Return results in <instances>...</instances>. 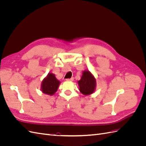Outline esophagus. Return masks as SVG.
<instances>
[{
  "label": "esophagus",
  "instance_id": "34e87169",
  "mask_svg": "<svg viewBox=\"0 0 146 146\" xmlns=\"http://www.w3.org/2000/svg\"><path fill=\"white\" fill-rule=\"evenodd\" d=\"M66 80H67V81H73L74 80V78L72 77V78H68V79H66Z\"/></svg>",
  "mask_w": 146,
  "mask_h": 146
}]
</instances>
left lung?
Segmentation results:
<instances>
[{"mask_svg":"<svg viewBox=\"0 0 146 146\" xmlns=\"http://www.w3.org/2000/svg\"><path fill=\"white\" fill-rule=\"evenodd\" d=\"M79 91L85 96L93 94L96 88V79L89 70H85L82 72L80 80L78 81Z\"/></svg>","mask_w":146,"mask_h":146,"instance_id":"8db88e82","label":"left lung"}]
</instances>
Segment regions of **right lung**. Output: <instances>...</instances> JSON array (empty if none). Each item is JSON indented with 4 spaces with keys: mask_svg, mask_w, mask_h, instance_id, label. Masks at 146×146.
Listing matches in <instances>:
<instances>
[{
    "mask_svg": "<svg viewBox=\"0 0 146 146\" xmlns=\"http://www.w3.org/2000/svg\"><path fill=\"white\" fill-rule=\"evenodd\" d=\"M60 84V82L57 80L55 74L48 72L42 81L41 90L43 93L48 96H53L58 90Z\"/></svg>",
    "mask_w": 146,
    "mask_h": 146,
    "instance_id": "obj_1",
    "label": "right lung"
}]
</instances>
